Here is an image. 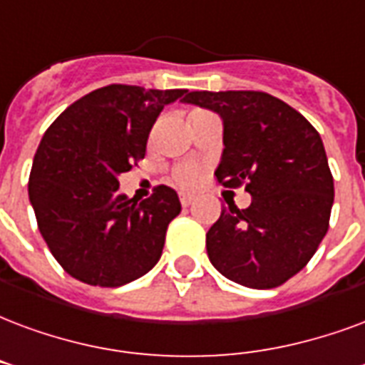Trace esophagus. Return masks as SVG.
Here are the masks:
<instances>
[{
    "label": "esophagus",
    "instance_id": "esophagus-1",
    "mask_svg": "<svg viewBox=\"0 0 365 365\" xmlns=\"http://www.w3.org/2000/svg\"><path fill=\"white\" fill-rule=\"evenodd\" d=\"M180 203H182V207H190L191 203H193V195H180Z\"/></svg>",
    "mask_w": 365,
    "mask_h": 365
}]
</instances>
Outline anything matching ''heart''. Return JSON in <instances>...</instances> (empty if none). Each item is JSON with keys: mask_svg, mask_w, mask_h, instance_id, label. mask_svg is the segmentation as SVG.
Instances as JSON below:
<instances>
[{"mask_svg": "<svg viewBox=\"0 0 365 365\" xmlns=\"http://www.w3.org/2000/svg\"><path fill=\"white\" fill-rule=\"evenodd\" d=\"M174 182L183 187V190H191L195 187L197 182H199V170L193 164H183L180 168H175L174 172Z\"/></svg>", "mask_w": 365, "mask_h": 365, "instance_id": "b5f03b06", "label": "heart"}]
</instances>
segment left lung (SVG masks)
I'll list each match as a JSON object with an SVG mask.
<instances>
[{
  "label": "left lung",
  "mask_w": 365,
  "mask_h": 365,
  "mask_svg": "<svg viewBox=\"0 0 365 365\" xmlns=\"http://www.w3.org/2000/svg\"><path fill=\"white\" fill-rule=\"evenodd\" d=\"M183 102L222 118L217 180L245 185L247 209L228 205L207 232L210 263L247 288H277L309 263L329 230L334 185L317 129L261 91H193Z\"/></svg>",
  "instance_id": "left-lung-1"
}]
</instances>
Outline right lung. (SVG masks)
<instances>
[{
  "instance_id": "obj_1",
  "label": "right lung",
  "mask_w": 365,
  "mask_h": 365,
  "mask_svg": "<svg viewBox=\"0 0 365 365\" xmlns=\"http://www.w3.org/2000/svg\"><path fill=\"white\" fill-rule=\"evenodd\" d=\"M187 88L108 85L85 94L46 129L29 178L38 230L63 271L91 286L128 284L158 263L182 205L156 185L135 201L120 193L123 172L145 158L162 108Z\"/></svg>"
}]
</instances>
